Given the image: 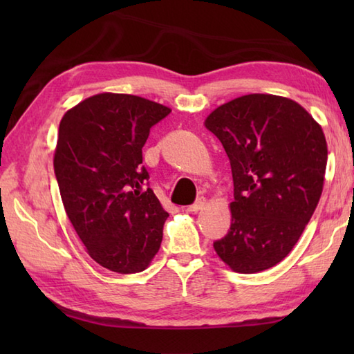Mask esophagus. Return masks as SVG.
I'll use <instances>...</instances> for the list:
<instances>
[{
  "mask_svg": "<svg viewBox=\"0 0 354 354\" xmlns=\"http://www.w3.org/2000/svg\"><path fill=\"white\" fill-rule=\"evenodd\" d=\"M204 205H205V199H204V198H199L196 202H194L193 205L187 207V208H185V212H189V213H198L199 209L204 208Z\"/></svg>",
  "mask_w": 354,
  "mask_h": 354,
  "instance_id": "34e87169",
  "label": "esophagus"
}]
</instances>
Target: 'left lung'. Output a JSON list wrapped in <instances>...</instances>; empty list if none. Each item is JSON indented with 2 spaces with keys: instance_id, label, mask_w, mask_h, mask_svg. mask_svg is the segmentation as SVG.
I'll list each match as a JSON object with an SVG mask.
<instances>
[{
  "instance_id": "obj_1",
  "label": "left lung",
  "mask_w": 354,
  "mask_h": 354,
  "mask_svg": "<svg viewBox=\"0 0 354 354\" xmlns=\"http://www.w3.org/2000/svg\"><path fill=\"white\" fill-rule=\"evenodd\" d=\"M204 124L221 140L234 181L231 227L214 251L234 272H261L288 257L318 205L326 135L301 104L272 94L237 97Z\"/></svg>"
}]
</instances>
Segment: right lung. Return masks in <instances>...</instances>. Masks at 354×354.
Listing matches in <instances>:
<instances>
[{"label":"right lung","instance_id":"1","mask_svg":"<svg viewBox=\"0 0 354 354\" xmlns=\"http://www.w3.org/2000/svg\"><path fill=\"white\" fill-rule=\"evenodd\" d=\"M171 112L138 95L102 93L64 114L55 173L65 213L94 261L118 274L145 270L169 213L142 185L150 127Z\"/></svg>","mask_w":354,"mask_h":354}]
</instances>
